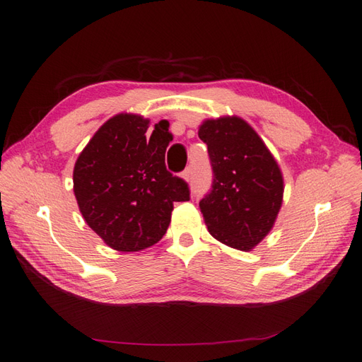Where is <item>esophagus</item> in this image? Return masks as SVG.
<instances>
[{
    "label": "esophagus",
    "mask_w": 362,
    "mask_h": 362,
    "mask_svg": "<svg viewBox=\"0 0 362 362\" xmlns=\"http://www.w3.org/2000/svg\"><path fill=\"white\" fill-rule=\"evenodd\" d=\"M182 178H184V180H186V181H189V180L192 178V168H190V167H187V168H186V170H184V172H182Z\"/></svg>",
    "instance_id": "obj_1"
}]
</instances>
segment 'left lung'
I'll return each instance as SVG.
<instances>
[{
    "instance_id": "1",
    "label": "left lung",
    "mask_w": 362,
    "mask_h": 362,
    "mask_svg": "<svg viewBox=\"0 0 362 362\" xmlns=\"http://www.w3.org/2000/svg\"><path fill=\"white\" fill-rule=\"evenodd\" d=\"M198 136L212 165V189L199 202L214 238L240 251L259 245L274 226L284 178L254 128L237 116L207 119Z\"/></svg>"
}]
</instances>
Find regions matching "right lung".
Wrapping results in <instances>:
<instances>
[{
  "label": "right lung",
  "instance_id": "add662e5",
  "mask_svg": "<svg viewBox=\"0 0 362 362\" xmlns=\"http://www.w3.org/2000/svg\"><path fill=\"white\" fill-rule=\"evenodd\" d=\"M150 120L120 113L88 142L74 165V195L95 234L116 251L153 246L167 232L173 203L189 202L187 182L165 167L168 122L146 134Z\"/></svg>",
  "mask_w": 362,
  "mask_h": 362
}]
</instances>
